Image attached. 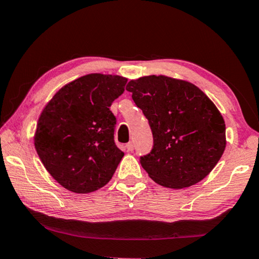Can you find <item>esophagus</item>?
<instances>
[{"label": "esophagus", "instance_id": "obj_1", "mask_svg": "<svg viewBox=\"0 0 259 259\" xmlns=\"http://www.w3.org/2000/svg\"><path fill=\"white\" fill-rule=\"evenodd\" d=\"M125 147H126V151H128V152H133V151H134V149H135V146H134V143H133V142L128 143V144L125 145Z\"/></svg>", "mask_w": 259, "mask_h": 259}]
</instances>
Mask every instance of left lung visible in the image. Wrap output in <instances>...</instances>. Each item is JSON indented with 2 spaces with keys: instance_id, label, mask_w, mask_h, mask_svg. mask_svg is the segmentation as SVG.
I'll use <instances>...</instances> for the list:
<instances>
[{
  "instance_id": "8db88e82",
  "label": "left lung",
  "mask_w": 259,
  "mask_h": 259,
  "mask_svg": "<svg viewBox=\"0 0 259 259\" xmlns=\"http://www.w3.org/2000/svg\"><path fill=\"white\" fill-rule=\"evenodd\" d=\"M126 91L149 120L153 147L141 165L154 182L188 188L210 174L226 147V125L196 85L167 76L130 80Z\"/></svg>"
}]
</instances>
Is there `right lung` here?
<instances>
[{"label": "right lung", "instance_id": "obj_1", "mask_svg": "<svg viewBox=\"0 0 259 259\" xmlns=\"http://www.w3.org/2000/svg\"><path fill=\"white\" fill-rule=\"evenodd\" d=\"M128 79L90 73L64 85L41 113L34 146L61 186L88 194L106 186L124 153L114 142L116 117L109 109Z\"/></svg>", "mask_w": 259, "mask_h": 259}]
</instances>
